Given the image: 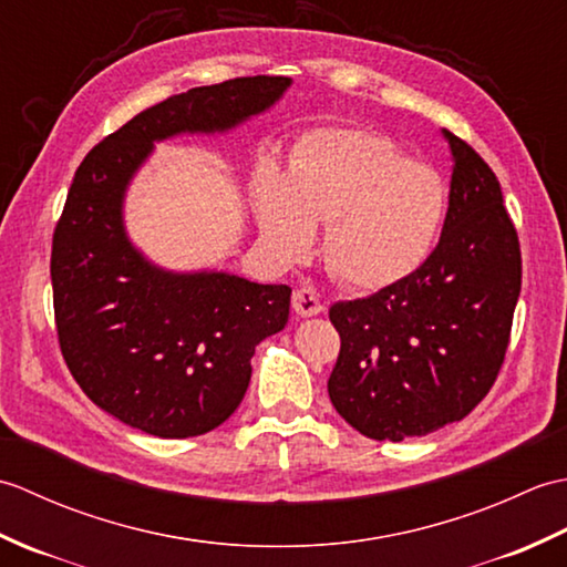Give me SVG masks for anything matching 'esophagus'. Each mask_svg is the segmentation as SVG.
<instances>
[{"instance_id":"34e87169","label":"esophagus","mask_w":567,"mask_h":567,"mask_svg":"<svg viewBox=\"0 0 567 567\" xmlns=\"http://www.w3.org/2000/svg\"><path fill=\"white\" fill-rule=\"evenodd\" d=\"M292 307L299 317H317L327 309V305H323V299L315 287H297L292 295Z\"/></svg>"}]
</instances>
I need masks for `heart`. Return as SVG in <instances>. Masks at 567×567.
<instances>
[{
	"mask_svg": "<svg viewBox=\"0 0 567 567\" xmlns=\"http://www.w3.org/2000/svg\"><path fill=\"white\" fill-rule=\"evenodd\" d=\"M449 195L436 171L412 163L375 131L327 126L297 143L287 177L262 167L258 228L280 260L315 246L341 282L375 292L414 275L441 234Z\"/></svg>",
	"mask_w": 567,
	"mask_h": 567,
	"instance_id": "b5f03b06",
	"label": "heart"
}]
</instances>
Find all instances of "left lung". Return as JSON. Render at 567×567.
<instances>
[{
  "label": "left lung",
  "instance_id": "left-lung-1",
  "mask_svg": "<svg viewBox=\"0 0 567 567\" xmlns=\"http://www.w3.org/2000/svg\"><path fill=\"white\" fill-rule=\"evenodd\" d=\"M453 173L439 246L406 280L329 319L341 353L329 396L368 439L404 441L461 421L497 380L522 292V250L489 165L441 128Z\"/></svg>",
  "mask_w": 567,
  "mask_h": 567
}]
</instances>
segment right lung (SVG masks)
<instances>
[{
  "label": "right lung",
  "mask_w": 567,
  "mask_h": 567,
  "mask_svg": "<svg viewBox=\"0 0 567 567\" xmlns=\"http://www.w3.org/2000/svg\"><path fill=\"white\" fill-rule=\"evenodd\" d=\"M290 84L256 75L175 94L106 136L72 177L51 256L60 351L94 404L151 436H202L236 412L256 346L290 317L292 287L153 262L126 231L128 187L155 143L228 134Z\"/></svg>",
  "instance_id": "obj_1"
}]
</instances>
